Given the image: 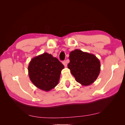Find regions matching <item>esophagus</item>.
<instances>
[{
	"instance_id": "34e87169",
	"label": "esophagus",
	"mask_w": 125,
	"mask_h": 125,
	"mask_svg": "<svg viewBox=\"0 0 125 125\" xmlns=\"http://www.w3.org/2000/svg\"><path fill=\"white\" fill-rule=\"evenodd\" d=\"M62 63H63V64L64 65L65 67H66L67 66V62H65V61H63V62H62Z\"/></svg>"
}]
</instances>
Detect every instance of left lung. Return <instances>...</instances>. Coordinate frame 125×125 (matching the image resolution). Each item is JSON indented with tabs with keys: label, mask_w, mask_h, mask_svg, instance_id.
Segmentation results:
<instances>
[{
	"label": "left lung",
	"mask_w": 125,
	"mask_h": 125,
	"mask_svg": "<svg viewBox=\"0 0 125 125\" xmlns=\"http://www.w3.org/2000/svg\"><path fill=\"white\" fill-rule=\"evenodd\" d=\"M69 58L68 68L77 82L87 86L96 80L100 73V63L94 55L75 49L70 52Z\"/></svg>",
	"instance_id": "1"
}]
</instances>
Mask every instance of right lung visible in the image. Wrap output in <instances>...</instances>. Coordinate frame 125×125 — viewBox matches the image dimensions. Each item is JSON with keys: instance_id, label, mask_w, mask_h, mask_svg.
Segmentation results:
<instances>
[{"instance_id": "add662e5", "label": "right lung", "mask_w": 125, "mask_h": 125, "mask_svg": "<svg viewBox=\"0 0 125 125\" xmlns=\"http://www.w3.org/2000/svg\"><path fill=\"white\" fill-rule=\"evenodd\" d=\"M63 64L57 58L47 52L33 57L28 67V75L36 87L44 91H49L57 85Z\"/></svg>"}]
</instances>
